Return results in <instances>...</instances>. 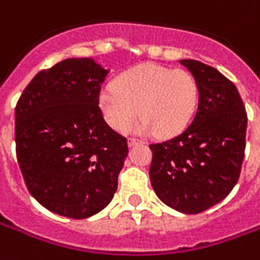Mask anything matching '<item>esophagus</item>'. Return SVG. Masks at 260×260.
Listing matches in <instances>:
<instances>
[{
	"instance_id": "obj_1",
	"label": "esophagus",
	"mask_w": 260,
	"mask_h": 260,
	"mask_svg": "<svg viewBox=\"0 0 260 260\" xmlns=\"http://www.w3.org/2000/svg\"><path fill=\"white\" fill-rule=\"evenodd\" d=\"M138 143H142V141L138 139V138H134V136L128 138V145H129V146H134V145H138Z\"/></svg>"
}]
</instances>
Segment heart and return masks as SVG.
I'll use <instances>...</instances> for the list:
<instances>
[{
  "instance_id": "heart-1",
  "label": "heart",
  "mask_w": 260,
  "mask_h": 260,
  "mask_svg": "<svg viewBox=\"0 0 260 260\" xmlns=\"http://www.w3.org/2000/svg\"><path fill=\"white\" fill-rule=\"evenodd\" d=\"M200 100V87L186 70L145 63L126 70L100 94L107 124L118 132L129 129L138 117V129L168 138L190 124Z\"/></svg>"
}]
</instances>
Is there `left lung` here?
I'll return each instance as SVG.
<instances>
[{"mask_svg": "<svg viewBox=\"0 0 260 260\" xmlns=\"http://www.w3.org/2000/svg\"><path fill=\"white\" fill-rule=\"evenodd\" d=\"M180 63L199 83V108L180 135L149 145V176L166 206L199 214L224 200L237 184L248 115L235 84L217 69L199 60Z\"/></svg>", "mask_w": 260, "mask_h": 260, "instance_id": "obj_1", "label": "left lung"}]
</instances>
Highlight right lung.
Segmentation results:
<instances>
[{
  "mask_svg": "<svg viewBox=\"0 0 260 260\" xmlns=\"http://www.w3.org/2000/svg\"><path fill=\"white\" fill-rule=\"evenodd\" d=\"M105 74L91 59H66L36 74L16 103L25 184L67 218H88L110 204L128 155L126 138L108 126L99 105Z\"/></svg>",
  "mask_w": 260,
  "mask_h": 260,
  "instance_id": "add662e5",
  "label": "right lung"
}]
</instances>
